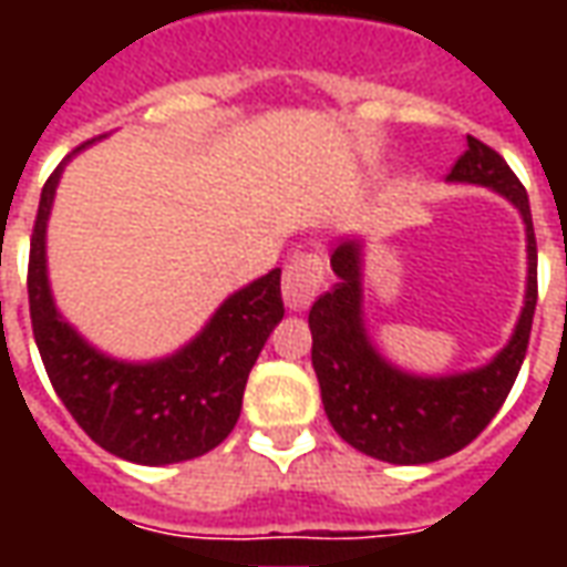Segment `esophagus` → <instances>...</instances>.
Instances as JSON below:
<instances>
[{"label": "esophagus", "instance_id": "34e87169", "mask_svg": "<svg viewBox=\"0 0 567 567\" xmlns=\"http://www.w3.org/2000/svg\"><path fill=\"white\" fill-rule=\"evenodd\" d=\"M324 285V255L321 251H303L297 255L282 272V297L285 307L303 312L319 297Z\"/></svg>", "mask_w": 567, "mask_h": 567}]
</instances>
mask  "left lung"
I'll use <instances>...</instances> for the list:
<instances>
[{
  "label": "left lung",
  "instance_id": "obj_1",
  "mask_svg": "<svg viewBox=\"0 0 567 567\" xmlns=\"http://www.w3.org/2000/svg\"><path fill=\"white\" fill-rule=\"evenodd\" d=\"M498 190L519 209L528 239V288L511 343L486 368L455 377H410L370 346L361 321V243L333 248L337 282L309 309L312 368L333 431L364 455L392 464H427L464 450L495 419L523 368L537 303V243L523 182L486 142L467 136V148L446 175Z\"/></svg>",
  "mask_w": 567,
  "mask_h": 567
}]
</instances>
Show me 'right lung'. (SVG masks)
Returning <instances> with one entry per match:
<instances>
[{
    "label": "right lung",
    "mask_w": 567,
    "mask_h": 567,
    "mask_svg": "<svg viewBox=\"0 0 567 567\" xmlns=\"http://www.w3.org/2000/svg\"><path fill=\"white\" fill-rule=\"evenodd\" d=\"M63 163L44 182L30 239L32 337L54 385L84 434L136 464H173L215 450L234 431L248 373L282 321L279 270L224 300L197 340L161 361L127 364L96 352L60 319L44 270V227Z\"/></svg>",
    "instance_id": "add662e5"
}]
</instances>
